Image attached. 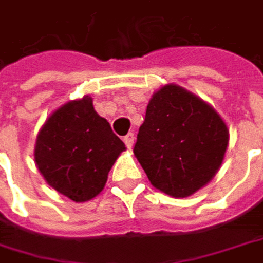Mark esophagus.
<instances>
[{"label": "esophagus", "instance_id": "1", "mask_svg": "<svg viewBox=\"0 0 263 263\" xmlns=\"http://www.w3.org/2000/svg\"><path fill=\"white\" fill-rule=\"evenodd\" d=\"M134 140H135V135H134V132H129V134H126L125 135V138H123V141H125V144L131 149L132 146H134Z\"/></svg>", "mask_w": 263, "mask_h": 263}]
</instances>
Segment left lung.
<instances>
[{
	"label": "left lung",
	"instance_id": "obj_1",
	"mask_svg": "<svg viewBox=\"0 0 263 263\" xmlns=\"http://www.w3.org/2000/svg\"><path fill=\"white\" fill-rule=\"evenodd\" d=\"M229 129L202 99L171 83L154 92L134 155L151 184L174 198L204 187L222 164Z\"/></svg>",
	"mask_w": 263,
	"mask_h": 263
}]
</instances>
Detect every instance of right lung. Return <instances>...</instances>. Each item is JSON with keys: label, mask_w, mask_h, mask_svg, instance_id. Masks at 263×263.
Here are the masks:
<instances>
[{"label": "right lung", "mask_w": 263, "mask_h": 263, "mask_svg": "<svg viewBox=\"0 0 263 263\" xmlns=\"http://www.w3.org/2000/svg\"><path fill=\"white\" fill-rule=\"evenodd\" d=\"M125 143L85 96L58 108L36 138L34 161L44 180L67 198L85 202L97 196Z\"/></svg>", "instance_id": "obj_1"}]
</instances>
